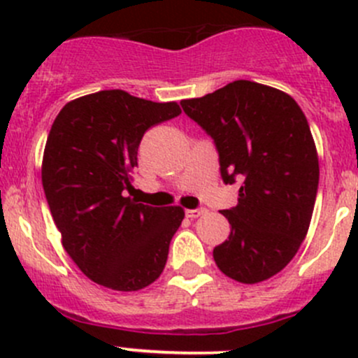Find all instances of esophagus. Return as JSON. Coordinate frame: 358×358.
Wrapping results in <instances>:
<instances>
[{"instance_id": "34e87169", "label": "esophagus", "mask_w": 358, "mask_h": 358, "mask_svg": "<svg viewBox=\"0 0 358 358\" xmlns=\"http://www.w3.org/2000/svg\"><path fill=\"white\" fill-rule=\"evenodd\" d=\"M187 216H189V218H197V216H201V215H204L206 213V208H197V209H187Z\"/></svg>"}]
</instances>
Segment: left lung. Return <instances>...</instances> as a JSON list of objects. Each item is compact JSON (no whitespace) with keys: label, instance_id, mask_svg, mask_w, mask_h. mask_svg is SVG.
Listing matches in <instances>:
<instances>
[{"label":"left lung","instance_id":"left-lung-1","mask_svg":"<svg viewBox=\"0 0 358 358\" xmlns=\"http://www.w3.org/2000/svg\"><path fill=\"white\" fill-rule=\"evenodd\" d=\"M182 107L215 140L223 182H241L237 206L222 211L230 236L213 249L216 266L237 282H263L308 232L319 187L308 121L291 95L246 79Z\"/></svg>","mask_w":358,"mask_h":358}]
</instances>
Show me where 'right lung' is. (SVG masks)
Masks as SVG:
<instances>
[{"mask_svg": "<svg viewBox=\"0 0 358 358\" xmlns=\"http://www.w3.org/2000/svg\"><path fill=\"white\" fill-rule=\"evenodd\" d=\"M182 112L122 90L71 100L50 129L41 180L62 246L93 282L138 291L162 273L182 225L180 206L154 208L126 197L143 133Z\"/></svg>", "mask_w": 358, "mask_h": 358, "instance_id": "right-lung-1", "label": "right lung"}]
</instances>
